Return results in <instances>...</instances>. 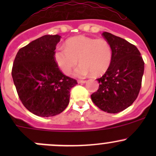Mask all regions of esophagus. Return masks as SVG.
Returning <instances> with one entry per match:
<instances>
[{"instance_id": "obj_1", "label": "esophagus", "mask_w": 156, "mask_h": 156, "mask_svg": "<svg viewBox=\"0 0 156 156\" xmlns=\"http://www.w3.org/2000/svg\"><path fill=\"white\" fill-rule=\"evenodd\" d=\"M78 82L79 83V84H84V83L86 82L85 80H78Z\"/></svg>"}]
</instances>
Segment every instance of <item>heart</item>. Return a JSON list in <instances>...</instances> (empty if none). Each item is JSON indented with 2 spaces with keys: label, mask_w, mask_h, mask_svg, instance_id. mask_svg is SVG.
Wrapping results in <instances>:
<instances>
[{
  "label": "heart",
  "mask_w": 156,
  "mask_h": 156,
  "mask_svg": "<svg viewBox=\"0 0 156 156\" xmlns=\"http://www.w3.org/2000/svg\"><path fill=\"white\" fill-rule=\"evenodd\" d=\"M54 57L59 69L66 75L71 73L79 59L81 65L75 71L76 76L84 77L90 73L101 75L111 64L112 50L105 39L78 36L69 39L66 47H58Z\"/></svg>",
  "instance_id": "obj_1"
}]
</instances>
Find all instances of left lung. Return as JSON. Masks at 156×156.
Here are the masks:
<instances>
[{"mask_svg": "<svg viewBox=\"0 0 156 156\" xmlns=\"http://www.w3.org/2000/svg\"><path fill=\"white\" fill-rule=\"evenodd\" d=\"M104 38L112 50L111 64L98 78L99 88L91 100L99 108L118 113L130 106L137 97L142 84L144 61L135 45L105 31Z\"/></svg>", "mask_w": 156, "mask_h": 156, "instance_id": "left-lung-1", "label": "left lung"}]
</instances>
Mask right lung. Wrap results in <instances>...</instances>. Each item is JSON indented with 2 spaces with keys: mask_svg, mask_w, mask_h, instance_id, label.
Segmentation results:
<instances>
[{
  "mask_svg": "<svg viewBox=\"0 0 156 156\" xmlns=\"http://www.w3.org/2000/svg\"><path fill=\"white\" fill-rule=\"evenodd\" d=\"M61 36L44 35L20 48L14 59L12 77L22 103L29 112L50 117L66 109L71 89L78 83L66 76L55 60Z\"/></svg>",
  "mask_w": 156,
  "mask_h": 156,
  "instance_id": "right-lung-1",
  "label": "right lung"
}]
</instances>
